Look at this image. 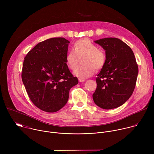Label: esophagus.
I'll return each mask as SVG.
<instances>
[{
  "label": "esophagus",
  "mask_w": 154,
  "mask_h": 154,
  "mask_svg": "<svg viewBox=\"0 0 154 154\" xmlns=\"http://www.w3.org/2000/svg\"><path fill=\"white\" fill-rule=\"evenodd\" d=\"M79 81L80 82H85V79H79Z\"/></svg>",
  "instance_id": "1"
}]
</instances>
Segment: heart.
<instances>
[{
	"mask_svg": "<svg viewBox=\"0 0 154 154\" xmlns=\"http://www.w3.org/2000/svg\"><path fill=\"white\" fill-rule=\"evenodd\" d=\"M83 56V63L85 64L77 66L73 71V74L80 79H85L91 76L94 72V68L100 69L105 63V54L90 40L82 39L74 43L72 49L69 51L66 57L69 68L74 69L79 57Z\"/></svg>",
	"mask_w": 154,
	"mask_h": 154,
	"instance_id": "b5f03b06",
	"label": "heart"
}]
</instances>
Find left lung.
Instances as JSON below:
<instances>
[{
  "instance_id": "obj_1",
  "label": "left lung",
  "mask_w": 154,
  "mask_h": 154,
  "mask_svg": "<svg viewBox=\"0 0 154 154\" xmlns=\"http://www.w3.org/2000/svg\"><path fill=\"white\" fill-rule=\"evenodd\" d=\"M105 51V63L97 74L94 103L109 109L123 105L132 94L138 74L134 54L125 42L116 38L94 41Z\"/></svg>"
}]
</instances>
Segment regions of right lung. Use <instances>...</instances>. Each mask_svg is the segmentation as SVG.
Masks as SVG:
<instances>
[{
  "instance_id": "add662e5",
  "label": "right lung",
  "mask_w": 154,
  "mask_h": 154,
  "mask_svg": "<svg viewBox=\"0 0 154 154\" xmlns=\"http://www.w3.org/2000/svg\"><path fill=\"white\" fill-rule=\"evenodd\" d=\"M69 43L64 38H50L38 43L24 58L22 80L31 101L44 112L62 108L70 89L79 82L66 64Z\"/></svg>"
}]
</instances>
